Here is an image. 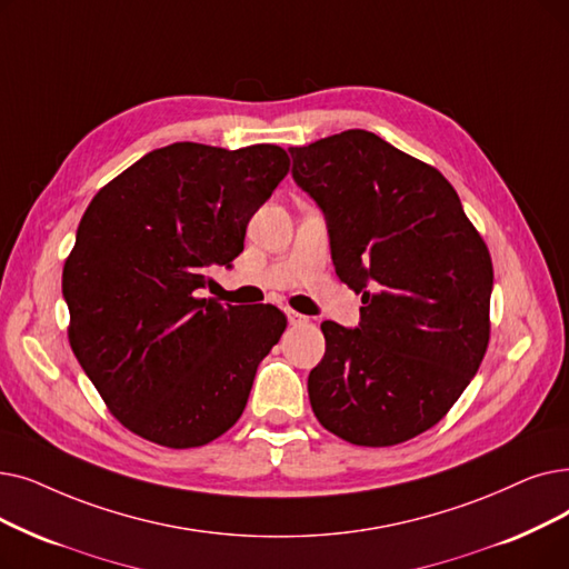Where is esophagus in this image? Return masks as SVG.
<instances>
[{"instance_id": "obj_1", "label": "esophagus", "mask_w": 569, "mask_h": 569, "mask_svg": "<svg viewBox=\"0 0 569 569\" xmlns=\"http://www.w3.org/2000/svg\"><path fill=\"white\" fill-rule=\"evenodd\" d=\"M286 316H288V323H290V326H305L307 320H309L307 316H302V313H298V311H292V309H288Z\"/></svg>"}]
</instances>
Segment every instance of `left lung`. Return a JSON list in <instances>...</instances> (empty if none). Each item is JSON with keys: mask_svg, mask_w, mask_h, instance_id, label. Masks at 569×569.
<instances>
[{"mask_svg": "<svg viewBox=\"0 0 569 569\" xmlns=\"http://www.w3.org/2000/svg\"><path fill=\"white\" fill-rule=\"evenodd\" d=\"M290 156L295 183L326 216L337 277L365 305L356 330L320 326L311 409L358 447L402 443L439 423L477 375L490 253L453 186L372 132L346 130Z\"/></svg>", "mask_w": 569, "mask_h": 569, "instance_id": "8db88e82", "label": "left lung"}]
</instances>
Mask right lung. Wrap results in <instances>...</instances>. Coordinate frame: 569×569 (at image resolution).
<instances>
[{"mask_svg": "<svg viewBox=\"0 0 569 569\" xmlns=\"http://www.w3.org/2000/svg\"><path fill=\"white\" fill-rule=\"evenodd\" d=\"M288 167L274 143L179 141L92 197L62 271L69 343L130 432L192 449L239 421L286 316L202 295L209 271L243 251L246 226Z\"/></svg>", "mask_w": 569, "mask_h": 569, "instance_id": "1", "label": "right lung"}]
</instances>
